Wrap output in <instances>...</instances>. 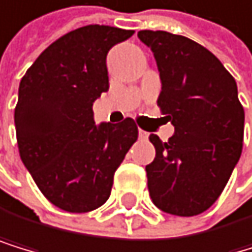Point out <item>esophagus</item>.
Here are the masks:
<instances>
[{
	"label": "esophagus",
	"instance_id": "obj_1",
	"mask_svg": "<svg viewBox=\"0 0 252 252\" xmlns=\"http://www.w3.org/2000/svg\"><path fill=\"white\" fill-rule=\"evenodd\" d=\"M138 137H140L142 140H146V138L150 137V134H148L146 131H143V129H138Z\"/></svg>",
	"mask_w": 252,
	"mask_h": 252
}]
</instances>
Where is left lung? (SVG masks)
Here are the masks:
<instances>
[{
  "mask_svg": "<svg viewBox=\"0 0 252 252\" xmlns=\"http://www.w3.org/2000/svg\"><path fill=\"white\" fill-rule=\"evenodd\" d=\"M159 68L157 106L174 126L168 142L151 134L154 160L148 190L160 210L203 214L221 195L240 159L245 110L237 84L217 57L193 40L167 31H140Z\"/></svg>",
  "mask_w": 252,
  "mask_h": 252,
  "instance_id": "left-lung-1",
  "label": "left lung"
}]
</instances>
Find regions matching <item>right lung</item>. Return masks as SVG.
Instances as JSON below:
<instances>
[{"instance_id":"1","label":"right lung","mask_w":252,"mask_h":252,"mask_svg":"<svg viewBox=\"0 0 252 252\" xmlns=\"http://www.w3.org/2000/svg\"><path fill=\"white\" fill-rule=\"evenodd\" d=\"M132 34L104 25L74 29L49 45L20 82V157L45 198L65 212L84 214L106 203L138 137L132 118L96 126L92 109L109 90V49Z\"/></svg>"}]
</instances>
